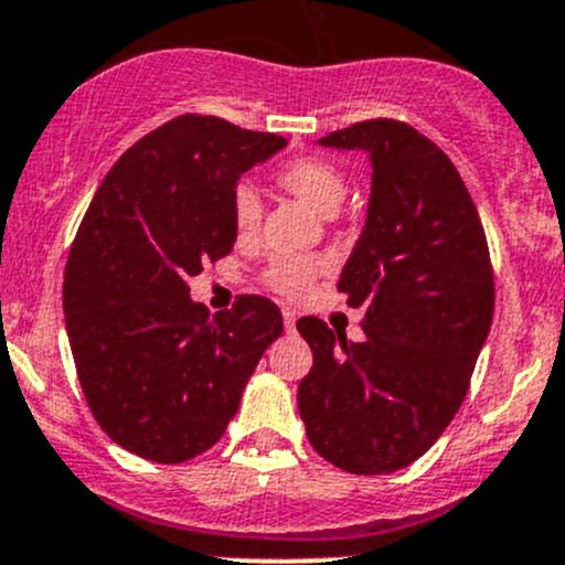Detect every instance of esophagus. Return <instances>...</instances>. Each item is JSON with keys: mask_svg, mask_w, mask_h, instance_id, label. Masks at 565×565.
Segmentation results:
<instances>
[{"mask_svg": "<svg viewBox=\"0 0 565 565\" xmlns=\"http://www.w3.org/2000/svg\"><path fill=\"white\" fill-rule=\"evenodd\" d=\"M295 322H298L295 311L292 309H284V328H287L289 333H292V330H295Z\"/></svg>", "mask_w": 565, "mask_h": 565, "instance_id": "esophagus-1", "label": "esophagus"}]
</instances>
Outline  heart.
I'll return each mask as SVG.
<instances>
[{"mask_svg":"<svg viewBox=\"0 0 565 565\" xmlns=\"http://www.w3.org/2000/svg\"><path fill=\"white\" fill-rule=\"evenodd\" d=\"M276 182L284 191L298 196L300 202H306L322 215H333L347 196V177L341 174L339 167L322 161V158L289 161L287 167L278 169ZM232 218H235V230L241 241H248L259 230L262 199L256 188L248 185V182L237 185L235 199H232ZM322 267L324 262L311 259V256H284V259L273 262L267 278H270V284L281 295L298 298V295H303L311 287V281L322 273Z\"/></svg>","mask_w":565,"mask_h":565,"instance_id":"1","label":"heart"}]
</instances>
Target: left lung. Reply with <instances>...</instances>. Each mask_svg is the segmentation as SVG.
<instances>
[{"label":"left lung","mask_w":565,"mask_h":565,"mask_svg":"<svg viewBox=\"0 0 565 565\" xmlns=\"http://www.w3.org/2000/svg\"><path fill=\"white\" fill-rule=\"evenodd\" d=\"M319 145L372 163L366 224L339 278L366 339L298 319L315 352L298 409L319 457L383 476L424 457L465 402L494 315L492 265L457 167L424 134L369 119Z\"/></svg>","instance_id":"1"}]
</instances>
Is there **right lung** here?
I'll use <instances>...</instances> for the list:
<instances>
[{
  "label": "right lung",
  "instance_id": "obj_1",
  "mask_svg": "<svg viewBox=\"0 0 565 565\" xmlns=\"http://www.w3.org/2000/svg\"><path fill=\"white\" fill-rule=\"evenodd\" d=\"M287 147L218 117L182 114L136 141L95 191L65 267V328L100 429L141 459L177 465L213 448L267 347L273 300L210 315L188 278L226 256L237 180Z\"/></svg>",
  "mask_w": 565,
  "mask_h": 565
}]
</instances>
